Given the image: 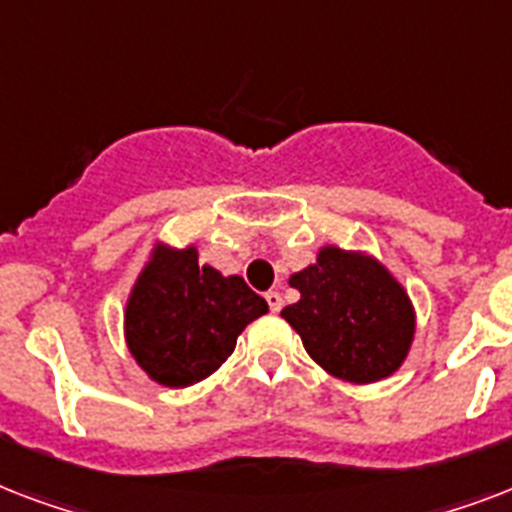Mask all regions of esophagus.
Returning a JSON list of instances; mask_svg holds the SVG:
<instances>
[{
  "instance_id": "34e87169",
  "label": "esophagus",
  "mask_w": 512,
  "mask_h": 512,
  "mask_svg": "<svg viewBox=\"0 0 512 512\" xmlns=\"http://www.w3.org/2000/svg\"><path fill=\"white\" fill-rule=\"evenodd\" d=\"M265 303H268V308H271L273 313H279L281 305H284V300H281V295L276 292V289H271V292H265Z\"/></svg>"
}]
</instances>
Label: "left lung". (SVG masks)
Wrapping results in <instances>:
<instances>
[{
    "instance_id": "left-lung-1",
    "label": "left lung",
    "mask_w": 512,
    "mask_h": 512,
    "mask_svg": "<svg viewBox=\"0 0 512 512\" xmlns=\"http://www.w3.org/2000/svg\"><path fill=\"white\" fill-rule=\"evenodd\" d=\"M289 284L300 300L281 316L316 364L348 382H377L401 366L412 345L414 311L377 260L327 247Z\"/></svg>"
}]
</instances>
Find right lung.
Masks as SVG:
<instances>
[{"instance_id":"1","label":"right lung","mask_w":512,"mask_h":512,"mask_svg":"<svg viewBox=\"0 0 512 512\" xmlns=\"http://www.w3.org/2000/svg\"><path fill=\"white\" fill-rule=\"evenodd\" d=\"M268 303L215 268H199L196 249H159L127 303V345L156 382L188 388L231 356L249 321Z\"/></svg>"}]
</instances>
